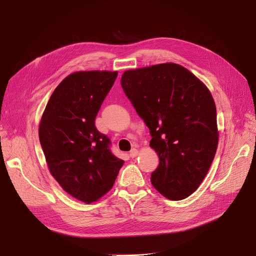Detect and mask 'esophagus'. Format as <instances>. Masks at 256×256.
Segmentation results:
<instances>
[{
  "label": "esophagus",
  "instance_id": "34e87169",
  "mask_svg": "<svg viewBox=\"0 0 256 256\" xmlns=\"http://www.w3.org/2000/svg\"><path fill=\"white\" fill-rule=\"evenodd\" d=\"M139 154V150L137 148H132L130 152V158H135Z\"/></svg>",
  "mask_w": 256,
  "mask_h": 256
}]
</instances>
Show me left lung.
<instances>
[{
    "instance_id": "1",
    "label": "left lung",
    "mask_w": 256,
    "mask_h": 256,
    "mask_svg": "<svg viewBox=\"0 0 256 256\" xmlns=\"http://www.w3.org/2000/svg\"><path fill=\"white\" fill-rule=\"evenodd\" d=\"M121 86L152 134L158 156L152 184L170 200H182L202 182L218 147L217 110L212 93L176 63L128 70Z\"/></svg>"
}]
</instances>
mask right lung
<instances>
[{
  "label": "right lung",
  "instance_id": "add662e5",
  "mask_svg": "<svg viewBox=\"0 0 256 256\" xmlns=\"http://www.w3.org/2000/svg\"><path fill=\"white\" fill-rule=\"evenodd\" d=\"M117 72L67 76L54 90L39 122V141L52 176L62 189L90 204L109 192L124 160L109 150L96 117Z\"/></svg>",
  "mask_w": 256,
  "mask_h": 256
}]
</instances>
